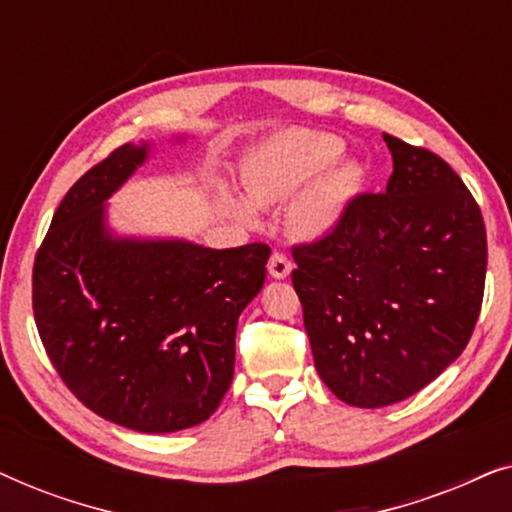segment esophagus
Listing matches in <instances>:
<instances>
[{
  "mask_svg": "<svg viewBox=\"0 0 512 512\" xmlns=\"http://www.w3.org/2000/svg\"><path fill=\"white\" fill-rule=\"evenodd\" d=\"M291 258L286 256V254H282V251H275V254L270 256V261H268V272H270V277H275V279H286L291 275Z\"/></svg>",
  "mask_w": 512,
  "mask_h": 512,
  "instance_id": "esophagus-1",
  "label": "esophagus"
}]
</instances>
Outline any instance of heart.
Here are the masks:
<instances>
[{"label": "heart", "instance_id": "b5f03b06", "mask_svg": "<svg viewBox=\"0 0 512 512\" xmlns=\"http://www.w3.org/2000/svg\"><path fill=\"white\" fill-rule=\"evenodd\" d=\"M345 139L321 130H284L265 139L244 160L242 184L249 200L223 193V207L244 226H261V212L291 207V228L305 240L333 233L363 181L359 160L345 158Z\"/></svg>", "mask_w": 512, "mask_h": 512}]
</instances>
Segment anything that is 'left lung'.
I'll use <instances>...</instances> for the list:
<instances>
[{
  "label": "left lung",
  "mask_w": 512,
  "mask_h": 512,
  "mask_svg": "<svg viewBox=\"0 0 512 512\" xmlns=\"http://www.w3.org/2000/svg\"><path fill=\"white\" fill-rule=\"evenodd\" d=\"M387 191L359 195L324 240L293 249L314 368L342 403L384 408L464 352L487 272L480 207L436 153L384 135Z\"/></svg>",
  "instance_id": "left-lung-1"
}]
</instances>
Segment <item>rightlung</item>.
<instances>
[{
    "label": "right lung",
    "instance_id": "right-lung-1",
    "mask_svg": "<svg viewBox=\"0 0 512 512\" xmlns=\"http://www.w3.org/2000/svg\"><path fill=\"white\" fill-rule=\"evenodd\" d=\"M153 151L123 144L69 188L34 261L32 305L48 359L86 408L172 433L226 396L237 319L263 289L270 247L118 233L107 202Z\"/></svg>",
    "mask_w": 512,
    "mask_h": 512
}]
</instances>
